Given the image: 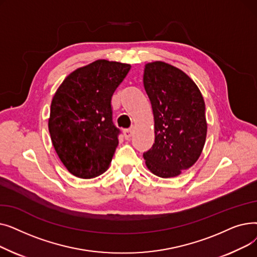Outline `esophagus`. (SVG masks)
I'll list each match as a JSON object with an SVG mask.
<instances>
[{
	"instance_id": "esophagus-1",
	"label": "esophagus",
	"mask_w": 257,
	"mask_h": 257,
	"mask_svg": "<svg viewBox=\"0 0 257 257\" xmlns=\"http://www.w3.org/2000/svg\"><path fill=\"white\" fill-rule=\"evenodd\" d=\"M133 134V129L132 128H129V129H125L124 130V137L126 140H129Z\"/></svg>"
}]
</instances>
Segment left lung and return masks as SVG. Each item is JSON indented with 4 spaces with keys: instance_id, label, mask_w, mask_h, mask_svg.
<instances>
[{
    "instance_id": "1",
    "label": "left lung",
    "mask_w": 257,
    "mask_h": 257,
    "mask_svg": "<svg viewBox=\"0 0 257 257\" xmlns=\"http://www.w3.org/2000/svg\"><path fill=\"white\" fill-rule=\"evenodd\" d=\"M144 86L154 115L155 143L146 166L161 178L176 177L200 157L206 140L205 103L194 81L169 63H147Z\"/></svg>"
}]
</instances>
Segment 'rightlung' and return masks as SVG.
<instances>
[{
    "mask_svg": "<svg viewBox=\"0 0 257 257\" xmlns=\"http://www.w3.org/2000/svg\"><path fill=\"white\" fill-rule=\"evenodd\" d=\"M131 65L100 59L67 76L54 94L49 132L61 163L74 176L90 179L109 167L118 145L111 98Z\"/></svg>",
    "mask_w": 257,
    "mask_h": 257,
    "instance_id": "right-lung-1",
    "label": "right lung"
}]
</instances>
